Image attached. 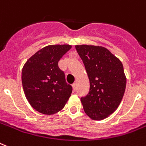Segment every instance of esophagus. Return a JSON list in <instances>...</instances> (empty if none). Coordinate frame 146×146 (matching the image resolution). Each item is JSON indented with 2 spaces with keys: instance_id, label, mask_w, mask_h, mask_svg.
<instances>
[{
  "instance_id": "1",
  "label": "esophagus",
  "mask_w": 146,
  "mask_h": 146,
  "mask_svg": "<svg viewBox=\"0 0 146 146\" xmlns=\"http://www.w3.org/2000/svg\"><path fill=\"white\" fill-rule=\"evenodd\" d=\"M72 86H73V90H76V83L74 82L73 83V84H72Z\"/></svg>"
}]
</instances>
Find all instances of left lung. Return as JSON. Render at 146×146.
I'll use <instances>...</instances> for the list:
<instances>
[{
    "mask_svg": "<svg viewBox=\"0 0 146 146\" xmlns=\"http://www.w3.org/2000/svg\"><path fill=\"white\" fill-rule=\"evenodd\" d=\"M90 81V90L81 98L84 112L100 120L114 112L120 104L126 86L122 62L105 47L76 45Z\"/></svg>",
    "mask_w": 146,
    "mask_h": 146,
    "instance_id": "obj_1",
    "label": "left lung"
}]
</instances>
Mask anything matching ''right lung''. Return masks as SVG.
Masks as SVG:
<instances>
[{
	"label": "right lung",
	"mask_w": 146,
	"mask_h": 146,
	"mask_svg": "<svg viewBox=\"0 0 146 146\" xmlns=\"http://www.w3.org/2000/svg\"><path fill=\"white\" fill-rule=\"evenodd\" d=\"M70 45H50L38 51L24 64L22 85L28 102L44 114L61 111L69 100L73 88L66 82L58 62Z\"/></svg>",
	"instance_id": "obj_1"
}]
</instances>
